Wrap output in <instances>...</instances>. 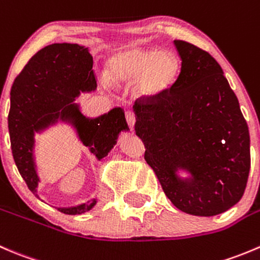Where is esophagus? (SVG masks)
I'll return each mask as SVG.
<instances>
[{"label": "esophagus", "mask_w": 260, "mask_h": 260, "mask_svg": "<svg viewBox=\"0 0 260 260\" xmlns=\"http://www.w3.org/2000/svg\"><path fill=\"white\" fill-rule=\"evenodd\" d=\"M126 121L129 124L130 129L134 131V125H135V116H134L133 112H126Z\"/></svg>", "instance_id": "34e87169"}]
</instances>
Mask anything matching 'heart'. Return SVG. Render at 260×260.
<instances>
[{"instance_id": "1", "label": "heart", "mask_w": 260, "mask_h": 260, "mask_svg": "<svg viewBox=\"0 0 260 260\" xmlns=\"http://www.w3.org/2000/svg\"><path fill=\"white\" fill-rule=\"evenodd\" d=\"M181 71L179 59L173 51L130 46L110 55L106 77L115 86L135 83V96L151 101L173 87Z\"/></svg>"}]
</instances>
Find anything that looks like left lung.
Wrapping results in <instances>:
<instances>
[{
  "label": "left lung",
  "instance_id": "left-lung-1",
  "mask_svg": "<svg viewBox=\"0 0 260 260\" xmlns=\"http://www.w3.org/2000/svg\"><path fill=\"white\" fill-rule=\"evenodd\" d=\"M174 45L182 60L178 78L163 96L135 102V131L172 204L186 214L215 216L245 191L249 129L220 64L192 44Z\"/></svg>",
  "mask_w": 260,
  "mask_h": 260
}]
</instances>
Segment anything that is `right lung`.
<instances>
[{
	"label": "right lung",
	"instance_id": "1",
	"mask_svg": "<svg viewBox=\"0 0 260 260\" xmlns=\"http://www.w3.org/2000/svg\"><path fill=\"white\" fill-rule=\"evenodd\" d=\"M93 58L79 44L55 43L38 51L16 77L10 92L9 133L14 160L30 191L40 199V177L35 158L37 134L67 124L97 160L116 145L121 131H129L125 112L114 107L99 117H88L76 104L81 92L97 88ZM97 205L91 199L77 206L58 207L67 215H82Z\"/></svg>",
	"mask_w": 260,
	"mask_h": 260
}]
</instances>
